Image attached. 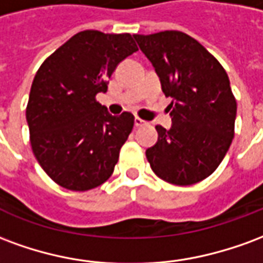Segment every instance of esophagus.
<instances>
[{
    "label": "esophagus",
    "mask_w": 263,
    "mask_h": 263,
    "mask_svg": "<svg viewBox=\"0 0 263 263\" xmlns=\"http://www.w3.org/2000/svg\"><path fill=\"white\" fill-rule=\"evenodd\" d=\"M134 124H135V126H137V128H139V126L146 125L148 122H146V121L141 120V118H138V117H135V120H134Z\"/></svg>",
    "instance_id": "1"
}]
</instances>
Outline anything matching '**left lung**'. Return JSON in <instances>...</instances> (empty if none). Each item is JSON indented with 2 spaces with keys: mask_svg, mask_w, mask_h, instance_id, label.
<instances>
[{
  "mask_svg": "<svg viewBox=\"0 0 263 263\" xmlns=\"http://www.w3.org/2000/svg\"><path fill=\"white\" fill-rule=\"evenodd\" d=\"M172 97V126L158 125V142L146 149L156 176L189 186L218 167L234 138L237 101L226 70L194 37L179 31L134 35Z\"/></svg>",
  "mask_w": 263,
  "mask_h": 263,
  "instance_id": "8db88e82",
  "label": "left lung"
}]
</instances>
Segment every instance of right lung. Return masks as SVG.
I'll return each mask as SVG.
<instances>
[{"label":"right lung","mask_w":263,"mask_h":263,"mask_svg":"<svg viewBox=\"0 0 263 263\" xmlns=\"http://www.w3.org/2000/svg\"><path fill=\"white\" fill-rule=\"evenodd\" d=\"M138 48L129 33L83 31L45 60L33 79L26 121L35 158L62 187L86 192L114 172L134 115L96 101L117 66Z\"/></svg>","instance_id":"1"}]
</instances>
